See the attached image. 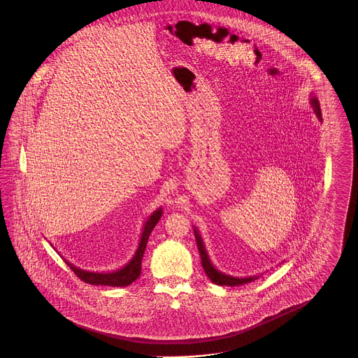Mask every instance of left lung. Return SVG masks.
<instances>
[{
  "label": "left lung",
  "instance_id": "obj_1",
  "mask_svg": "<svg viewBox=\"0 0 358 358\" xmlns=\"http://www.w3.org/2000/svg\"><path fill=\"white\" fill-rule=\"evenodd\" d=\"M313 113L317 116L320 122H322V115H321V110H320L319 99L316 96H313L311 93V99H310ZM194 236H196V242H197L198 251L201 255V261H202V267L205 270L206 275L208 276V279L211 282L217 284V285H229V287H236V285H243L247 282H255L256 279H259V275H253V276H247V278H236V276H231V275L224 274L219 271L216 267L213 266L211 259L208 257V253L206 251L205 243L201 238L199 230L194 228Z\"/></svg>",
  "mask_w": 358,
  "mask_h": 358
}]
</instances>
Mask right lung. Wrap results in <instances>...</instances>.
Wrapping results in <instances>:
<instances>
[{
	"label": "right lung",
	"mask_w": 358,
	"mask_h": 358,
	"mask_svg": "<svg viewBox=\"0 0 358 358\" xmlns=\"http://www.w3.org/2000/svg\"><path fill=\"white\" fill-rule=\"evenodd\" d=\"M162 216V207H159L156 211L151 213V216L147 219L145 222V227L141 234L139 244L136 250V253L130 259L129 262L122 266V268H117L115 271H108V273H97V271H87L82 270L76 265L70 264L66 259H64L79 279H82L84 282H88L92 285H108V287H127L134 280H137L138 276L141 275V268H142V259L145 255V245L148 242L150 234L152 233L153 228Z\"/></svg>",
	"instance_id": "add662e5"
}]
</instances>
